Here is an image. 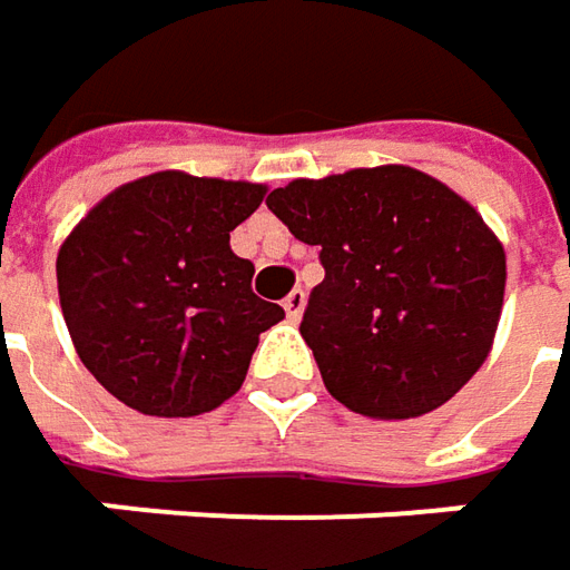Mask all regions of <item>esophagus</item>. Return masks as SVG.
<instances>
[{"label": "esophagus", "instance_id": "obj_1", "mask_svg": "<svg viewBox=\"0 0 570 570\" xmlns=\"http://www.w3.org/2000/svg\"><path fill=\"white\" fill-rule=\"evenodd\" d=\"M304 301H307V295H304L301 288H295L292 295L282 301V307H285V314H288V320H292V323H297V320H301V314H304Z\"/></svg>", "mask_w": 570, "mask_h": 570}]
</instances>
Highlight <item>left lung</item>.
<instances>
[{"mask_svg": "<svg viewBox=\"0 0 570 570\" xmlns=\"http://www.w3.org/2000/svg\"><path fill=\"white\" fill-rule=\"evenodd\" d=\"M266 206L320 247L326 278L301 336L330 396L367 419H415L463 390L492 352L508 259L482 215L405 165L292 180Z\"/></svg>", "mask_w": 570, "mask_h": 570, "instance_id": "obj_1", "label": "left lung"}]
</instances>
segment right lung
<instances>
[{
	"label": "right lung",
	"instance_id": "obj_1",
	"mask_svg": "<svg viewBox=\"0 0 570 570\" xmlns=\"http://www.w3.org/2000/svg\"><path fill=\"white\" fill-rule=\"evenodd\" d=\"M263 184L158 170L107 193L56 256L59 307L81 364L120 403L189 419L240 390L285 311L253 295L230 230Z\"/></svg>",
	"mask_w": 570,
	"mask_h": 570
}]
</instances>
